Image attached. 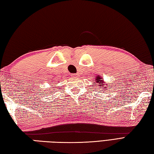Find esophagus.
I'll list each match as a JSON object with an SVG mask.
<instances>
[{
    "mask_svg": "<svg viewBox=\"0 0 154 154\" xmlns=\"http://www.w3.org/2000/svg\"><path fill=\"white\" fill-rule=\"evenodd\" d=\"M74 76H79V74H74Z\"/></svg>",
    "mask_w": 154,
    "mask_h": 154,
    "instance_id": "1",
    "label": "esophagus"
}]
</instances>
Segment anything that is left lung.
Instances as JSON below:
<instances>
[{
	"label": "left lung",
	"mask_w": 154,
	"mask_h": 154,
	"mask_svg": "<svg viewBox=\"0 0 154 154\" xmlns=\"http://www.w3.org/2000/svg\"><path fill=\"white\" fill-rule=\"evenodd\" d=\"M97 81H96V82H97V83H98V85H99L100 87H102V86H103V88H106V86H104V80H101V78L100 77V76H98L97 78V80H96Z\"/></svg>",
	"instance_id": "1"
}]
</instances>
